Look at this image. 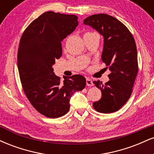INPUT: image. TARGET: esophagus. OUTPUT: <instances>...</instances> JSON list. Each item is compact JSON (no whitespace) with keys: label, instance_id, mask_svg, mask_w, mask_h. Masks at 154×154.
I'll list each match as a JSON object with an SVG mask.
<instances>
[{"label":"esophagus","instance_id":"obj_1","mask_svg":"<svg viewBox=\"0 0 154 154\" xmlns=\"http://www.w3.org/2000/svg\"><path fill=\"white\" fill-rule=\"evenodd\" d=\"M86 85H87V86H93V80L89 78H87L86 79Z\"/></svg>","mask_w":154,"mask_h":154}]
</instances>
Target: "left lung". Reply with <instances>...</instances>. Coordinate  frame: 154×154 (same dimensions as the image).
Returning <instances> with one entry per match:
<instances>
[{"mask_svg": "<svg viewBox=\"0 0 154 154\" xmlns=\"http://www.w3.org/2000/svg\"><path fill=\"white\" fill-rule=\"evenodd\" d=\"M83 23L103 37L101 59L111 72L105 84L93 82L101 91L102 97L93 106L98 112H115L130 98L138 71L135 40L126 26L110 15H92Z\"/></svg>", "mask_w": 154, "mask_h": 154, "instance_id": "8db88e82", "label": "left lung"}]
</instances>
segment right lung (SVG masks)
Instances as JSON below:
<instances>
[{
    "label": "right lung",
    "instance_id": "1",
    "mask_svg": "<svg viewBox=\"0 0 154 154\" xmlns=\"http://www.w3.org/2000/svg\"><path fill=\"white\" fill-rule=\"evenodd\" d=\"M75 15L47 11L26 27L21 38L17 66L26 96L38 112L58 118L69 110V100L82 91L86 79L80 75L61 82L54 72L55 59L62 55L61 41L73 32L79 22Z\"/></svg>",
    "mask_w": 154,
    "mask_h": 154
}]
</instances>
